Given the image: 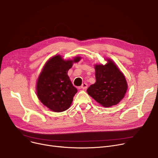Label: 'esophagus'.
Segmentation results:
<instances>
[{"instance_id":"1","label":"esophagus","mask_w":158,"mask_h":158,"mask_svg":"<svg viewBox=\"0 0 158 158\" xmlns=\"http://www.w3.org/2000/svg\"><path fill=\"white\" fill-rule=\"evenodd\" d=\"M87 88H88V85L86 83H82V85L81 86V88L83 89H86Z\"/></svg>"}]
</instances>
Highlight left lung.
I'll list each match as a JSON object with an SVG mask.
<instances>
[{"label": "left lung", "mask_w": 158, "mask_h": 158, "mask_svg": "<svg viewBox=\"0 0 158 158\" xmlns=\"http://www.w3.org/2000/svg\"><path fill=\"white\" fill-rule=\"evenodd\" d=\"M107 63L95 65L96 82L91 85L87 92L104 107L117 105L125 96L127 83L125 76L110 59Z\"/></svg>", "instance_id": "8db88e82"}]
</instances>
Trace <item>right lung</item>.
I'll list each match as a JSON object with an SVG mask.
<instances>
[{"instance_id": "1", "label": "right lung", "mask_w": 158, "mask_h": 158, "mask_svg": "<svg viewBox=\"0 0 158 158\" xmlns=\"http://www.w3.org/2000/svg\"><path fill=\"white\" fill-rule=\"evenodd\" d=\"M81 57L72 60H64L60 55L51 57L45 64L38 77L36 94L44 105L54 112L68 110L77 89L67 75L73 63H77Z\"/></svg>"}]
</instances>
